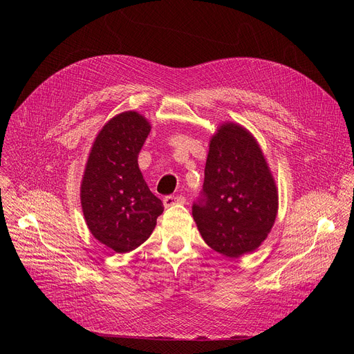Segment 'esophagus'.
<instances>
[{
  "instance_id": "1",
  "label": "esophagus",
  "mask_w": 354,
  "mask_h": 354,
  "mask_svg": "<svg viewBox=\"0 0 354 354\" xmlns=\"http://www.w3.org/2000/svg\"><path fill=\"white\" fill-rule=\"evenodd\" d=\"M176 203H179V205H182V203H185V198H183V196H175V195H169V196H165V198H163V205H165V208L174 207V205H176Z\"/></svg>"
}]
</instances>
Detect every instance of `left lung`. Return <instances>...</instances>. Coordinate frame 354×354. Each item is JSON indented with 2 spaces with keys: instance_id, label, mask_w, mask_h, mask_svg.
I'll return each mask as SVG.
<instances>
[{
  "instance_id": "1",
  "label": "left lung",
  "mask_w": 354,
  "mask_h": 354,
  "mask_svg": "<svg viewBox=\"0 0 354 354\" xmlns=\"http://www.w3.org/2000/svg\"><path fill=\"white\" fill-rule=\"evenodd\" d=\"M278 214V188L261 146L247 127L222 122L209 139L202 199L192 215L203 241L238 258L264 243Z\"/></svg>"
}]
</instances>
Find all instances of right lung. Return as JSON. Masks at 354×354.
Returning <instances> with one entry per match:
<instances>
[{"mask_svg":"<svg viewBox=\"0 0 354 354\" xmlns=\"http://www.w3.org/2000/svg\"><path fill=\"white\" fill-rule=\"evenodd\" d=\"M151 129L139 111H122L99 130L84 166L80 203L86 225L99 243L119 254L142 245L163 212L138 165Z\"/></svg>","mask_w":354,"mask_h":354,"instance_id":"obj_1","label":"right lung"}]
</instances>
